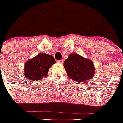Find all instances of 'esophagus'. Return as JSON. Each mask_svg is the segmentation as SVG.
<instances>
[{"label": "esophagus", "mask_w": 123, "mask_h": 123, "mask_svg": "<svg viewBox=\"0 0 123 123\" xmlns=\"http://www.w3.org/2000/svg\"><path fill=\"white\" fill-rule=\"evenodd\" d=\"M63 61H64V60H63L62 59H60V60L57 61V62H58V63H59V64H62V63H63Z\"/></svg>", "instance_id": "34e87169"}]
</instances>
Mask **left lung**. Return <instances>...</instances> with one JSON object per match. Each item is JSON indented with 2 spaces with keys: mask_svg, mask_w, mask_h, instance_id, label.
I'll list each match as a JSON object with an SVG mask.
<instances>
[{
  "mask_svg": "<svg viewBox=\"0 0 123 123\" xmlns=\"http://www.w3.org/2000/svg\"><path fill=\"white\" fill-rule=\"evenodd\" d=\"M64 66L69 77L79 83L89 80L95 74L92 61L76 54L69 55L68 59L64 61Z\"/></svg>",
  "mask_w": 123,
  "mask_h": 123,
  "instance_id": "obj_1",
  "label": "left lung"
}]
</instances>
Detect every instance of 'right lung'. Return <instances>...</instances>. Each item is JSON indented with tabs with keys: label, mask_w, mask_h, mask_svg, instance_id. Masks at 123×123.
I'll return each mask as SVG.
<instances>
[{
	"label": "right lung",
	"mask_w": 123,
	"mask_h": 123,
	"mask_svg": "<svg viewBox=\"0 0 123 123\" xmlns=\"http://www.w3.org/2000/svg\"><path fill=\"white\" fill-rule=\"evenodd\" d=\"M53 56L46 54H39L25 63L24 76L32 81L41 80L46 77L49 68L55 63Z\"/></svg>",
	"instance_id": "1"
}]
</instances>
